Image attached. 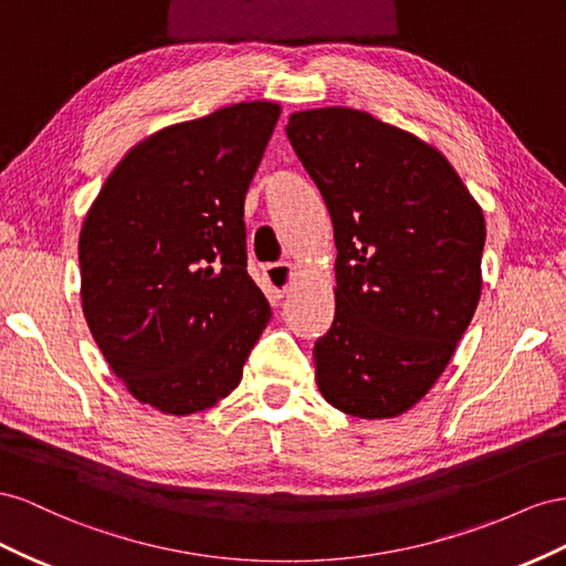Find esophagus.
Segmentation results:
<instances>
[{
	"label": "esophagus",
	"instance_id": "obj_1",
	"mask_svg": "<svg viewBox=\"0 0 566 566\" xmlns=\"http://www.w3.org/2000/svg\"><path fill=\"white\" fill-rule=\"evenodd\" d=\"M263 277L268 282L270 294L274 298H282L286 294V289L292 286L294 272L289 263H270V265H263Z\"/></svg>",
	"mask_w": 566,
	"mask_h": 566
}]
</instances>
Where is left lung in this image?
I'll list each match as a JSON object with an SVG mask.
<instances>
[{
    "instance_id": "left-lung-1",
    "label": "left lung",
    "mask_w": 566,
    "mask_h": 566,
    "mask_svg": "<svg viewBox=\"0 0 566 566\" xmlns=\"http://www.w3.org/2000/svg\"><path fill=\"white\" fill-rule=\"evenodd\" d=\"M286 137L334 224L336 313L315 342L322 396L353 417L410 410L481 296L486 224L441 151L365 111L313 108Z\"/></svg>"
}]
</instances>
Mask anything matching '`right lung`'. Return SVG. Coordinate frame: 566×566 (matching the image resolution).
I'll use <instances>...</instances> for the list:
<instances>
[{"instance_id":"obj_1","label":"right lung","mask_w":566,"mask_h":566,"mask_svg":"<svg viewBox=\"0 0 566 566\" xmlns=\"http://www.w3.org/2000/svg\"><path fill=\"white\" fill-rule=\"evenodd\" d=\"M280 118L234 104L166 127L108 175L80 232L96 346L139 402L191 415L234 391L270 303L247 272L244 199Z\"/></svg>"}]
</instances>
